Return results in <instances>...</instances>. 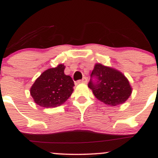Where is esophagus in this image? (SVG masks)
Here are the masks:
<instances>
[{
  "label": "esophagus",
  "instance_id": "obj_1",
  "mask_svg": "<svg viewBox=\"0 0 158 158\" xmlns=\"http://www.w3.org/2000/svg\"><path fill=\"white\" fill-rule=\"evenodd\" d=\"M87 82H88V79H87L86 77H83L82 79L77 81V83H84V84H86Z\"/></svg>",
  "mask_w": 158,
  "mask_h": 158
}]
</instances>
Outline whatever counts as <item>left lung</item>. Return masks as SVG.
Segmentation results:
<instances>
[{
    "label": "left lung",
    "instance_id": "8db88e82",
    "mask_svg": "<svg viewBox=\"0 0 158 158\" xmlns=\"http://www.w3.org/2000/svg\"><path fill=\"white\" fill-rule=\"evenodd\" d=\"M90 77L97 81L94 82L90 79L88 88L97 99L108 106L123 104L132 93L129 81L117 69L97 63Z\"/></svg>",
    "mask_w": 158,
    "mask_h": 158
}]
</instances>
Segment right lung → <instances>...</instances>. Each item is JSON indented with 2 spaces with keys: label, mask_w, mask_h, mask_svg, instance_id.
I'll return each mask as SVG.
<instances>
[{
  "label": "right lung",
  "mask_w": 158,
  "mask_h": 158,
  "mask_svg": "<svg viewBox=\"0 0 158 158\" xmlns=\"http://www.w3.org/2000/svg\"><path fill=\"white\" fill-rule=\"evenodd\" d=\"M63 64L43 72L30 88V95L38 106L56 108L68 100L73 92L74 82L64 74Z\"/></svg>",
  "instance_id": "add662e5"
}]
</instances>
